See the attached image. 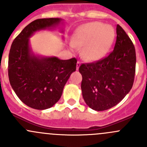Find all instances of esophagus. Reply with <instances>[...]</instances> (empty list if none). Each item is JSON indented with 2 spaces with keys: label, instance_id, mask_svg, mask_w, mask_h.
<instances>
[{
  "label": "esophagus",
  "instance_id": "34e87169",
  "mask_svg": "<svg viewBox=\"0 0 147 147\" xmlns=\"http://www.w3.org/2000/svg\"><path fill=\"white\" fill-rule=\"evenodd\" d=\"M80 66V61H78V63H77V65H76L77 70H78V69H79Z\"/></svg>",
  "mask_w": 147,
  "mask_h": 147
}]
</instances>
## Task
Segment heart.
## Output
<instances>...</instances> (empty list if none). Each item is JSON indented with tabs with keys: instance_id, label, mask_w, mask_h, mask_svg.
Returning <instances> with one entry per match:
<instances>
[{
	"instance_id": "heart-1",
	"label": "heart",
	"mask_w": 147,
	"mask_h": 147,
	"mask_svg": "<svg viewBox=\"0 0 147 147\" xmlns=\"http://www.w3.org/2000/svg\"><path fill=\"white\" fill-rule=\"evenodd\" d=\"M114 28L99 22H92L80 26L72 40L74 47H82V55L89 61L103 58L113 43Z\"/></svg>"
}]
</instances>
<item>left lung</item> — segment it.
<instances>
[{
	"mask_svg": "<svg viewBox=\"0 0 147 147\" xmlns=\"http://www.w3.org/2000/svg\"><path fill=\"white\" fill-rule=\"evenodd\" d=\"M135 68L134 46L125 31L117 25L113 51L102 60L80 67L85 103L96 111L107 110L117 105L132 87Z\"/></svg>",
	"mask_w": 147,
	"mask_h": 147,
	"instance_id": "1",
	"label": "left lung"
}]
</instances>
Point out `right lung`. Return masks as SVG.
<instances>
[{"mask_svg":"<svg viewBox=\"0 0 147 147\" xmlns=\"http://www.w3.org/2000/svg\"><path fill=\"white\" fill-rule=\"evenodd\" d=\"M61 18L37 19L15 38L8 57V78L20 100L31 108L46 109L58 102L69 76L76 70L77 60H60L34 54L29 38L37 31L54 30ZM61 32L63 30L61 29Z\"/></svg>","mask_w":147,"mask_h":147,"instance_id":"add662e5","label":"right lung"}]
</instances>
